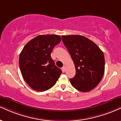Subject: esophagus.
<instances>
[{
  "label": "esophagus",
  "instance_id": "1",
  "mask_svg": "<svg viewBox=\"0 0 121 121\" xmlns=\"http://www.w3.org/2000/svg\"><path fill=\"white\" fill-rule=\"evenodd\" d=\"M65 69H66V68H65V66H63V67H62V70H63V72H65Z\"/></svg>",
  "mask_w": 121,
  "mask_h": 121
}]
</instances>
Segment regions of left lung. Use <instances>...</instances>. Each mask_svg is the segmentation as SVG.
Listing matches in <instances>:
<instances>
[{
	"instance_id": "left-lung-1",
	"label": "left lung",
	"mask_w": 121,
	"mask_h": 121,
	"mask_svg": "<svg viewBox=\"0 0 121 121\" xmlns=\"http://www.w3.org/2000/svg\"><path fill=\"white\" fill-rule=\"evenodd\" d=\"M62 40L75 66V76L69 79L71 85L80 91H90L99 84L104 75L103 52L95 43L83 36H62Z\"/></svg>"
}]
</instances>
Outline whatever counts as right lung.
Returning a JSON list of instances; mask_svg holds the SVG:
<instances>
[{"mask_svg": "<svg viewBox=\"0 0 121 121\" xmlns=\"http://www.w3.org/2000/svg\"><path fill=\"white\" fill-rule=\"evenodd\" d=\"M61 41L59 35H39L25 46L19 57L22 77L37 91H45L56 84L62 70L55 65L50 54Z\"/></svg>", "mask_w": 121, "mask_h": 121, "instance_id": "obj_1", "label": "right lung"}]
</instances>
